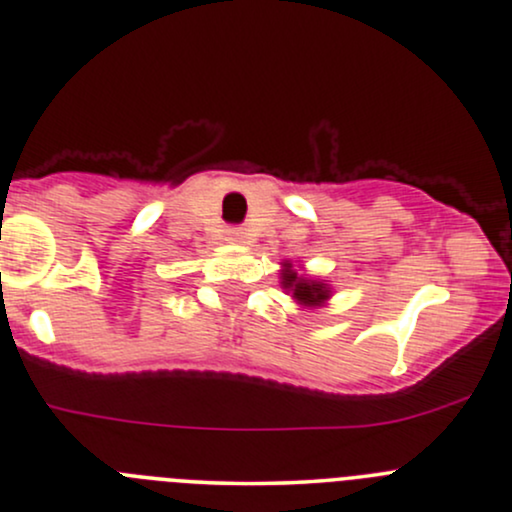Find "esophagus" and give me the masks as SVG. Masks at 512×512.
Returning <instances> with one entry per match:
<instances>
[{
    "label": "esophagus",
    "instance_id": "obj_1",
    "mask_svg": "<svg viewBox=\"0 0 512 512\" xmlns=\"http://www.w3.org/2000/svg\"><path fill=\"white\" fill-rule=\"evenodd\" d=\"M244 229H241V227H232V229H227V239L229 241H241V239H244Z\"/></svg>",
    "mask_w": 512,
    "mask_h": 512
}]
</instances>
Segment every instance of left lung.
I'll use <instances>...</instances> for the list:
<instances>
[{
  "label": "left lung",
  "mask_w": 512,
  "mask_h": 512,
  "mask_svg": "<svg viewBox=\"0 0 512 512\" xmlns=\"http://www.w3.org/2000/svg\"><path fill=\"white\" fill-rule=\"evenodd\" d=\"M280 278H283V285L287 292H292V297H295L297 302L302 304V307H321L326 300L331 297V287L326 283H319V280H309L304 278L292 268L290 261L283 263V273H280Z\"/></svg>",
  "instance_id": "obj_1"
}]
</instances>
